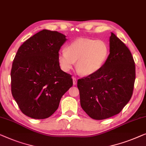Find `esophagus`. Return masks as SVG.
Wrapping results in <instances>:
<instances>
[{
	"label": "esophagus",
	"mask_w": 146,
	"mask_h": 146,
	"mask_svg": "<svg viewBox=\"0 0 146 146\" xmlns=\"http://www.w3.org/2000/svg\"><path fill=\"white\" fill-rule=\"evenodd\" d=\"M73 79V85H76V84H77V79H76L75 77H73L72 78Z\"/></svg>",
	"instance_id": "1"
}]
</instances>
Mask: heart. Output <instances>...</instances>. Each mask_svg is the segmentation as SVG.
Returning <instances> with one entry per match:
<instances>
[{
    "instance_id": "1",
    "label": "heart",
    "mask_w": 146,
    "mask_h": 146,
    "mask_svg": "<svg viewBox=\"0 0 146 146\" xmlns=\"http://www.w3.org/2000/svg\"><path fill=\"white\" fill-rule=\"evenodd\" d=\"M108 55V46L101 40L79 38L73 41L58 53L61 70L68 73L75 65L83 75H93L100 70Z\"/></svg>"
}]
</instances>
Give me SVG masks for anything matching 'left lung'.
Instances as JSON below:
<instances>
[{
  "label": "left lung",
  "mask_w": 146,
  "mask_h": 146,
  "mask_svg": "<svg viewBox=\"0 0 146 146\" xmlns=\"http://www.w3.org/2000/svg\"><path fill=\"white\" fill-rule=\"evenodd\" d=\"M135 63L126 45L111 32L110 54L97 72L78 79L80 102L94 120H104L122 111L132 96Z\"/></svg>",
  "instance_id": "obj_1"
}]
</instances>
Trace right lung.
Masks as SVG:
<instances>
[{"label": "right lung", "mask_w": 146, "mask_h": 146, "mask_svg": "<svg viewBox=\"0 0 146 146\" xmlns=\"http://www.w3.org/2000/svg\"><path fill=\"white\" fill-rule=\"evenodd\" d=\"M65 37L43 30L18 49L11 69V91L26 116L34 119L52 116L62 96L72 87L71 75L61 70L57 61Z\"/></svg>", "instance_id": "1"}]
</instances>
